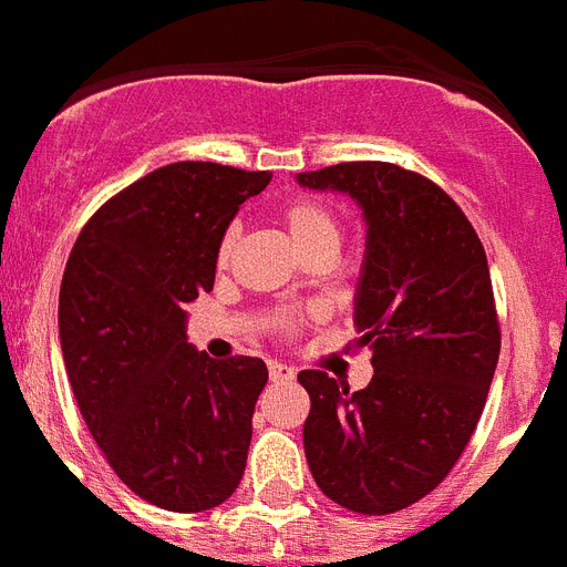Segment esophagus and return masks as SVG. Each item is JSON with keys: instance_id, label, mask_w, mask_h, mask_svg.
<instances>
[{"instance_id": "34e87169", "label": "esophagus", "mask_w": 567, "mask_h": 567, "mask_svg": "<svg viewBox=\"0 0 567 567\" xmlns=\"http://www.w3.org/2000/svg\"><path fill=\"white\" fill-rule=\"evenodd\" d=\"M269 378H271V383H289V380L296 378V369H292V365H284V362H278V360H271Z\"/></svg>"}]
</instances>
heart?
<instances>
[{"label": "heart", "mask_w": 567, "mask_h": 567, "mask_svg": "<svg viewBox=\"0 0 567 567\" xmlns=\"http://www.w3.org/2000/svg\"><path fill=\"white\" fill-rule=\"evenodd\" d=\"M278 216L287 237L292 239V246L298 248V255L305 260H312V257H330L333 260L337 257L339 243H342V221H339V213L333 207L312 196H296L280 207ZM234 248H237V228H225V234L219 237V246H216V262L221 269L234 257ZM305 312L275 310L269 316V328L278 337L289 339L305 328Z\"/></svg>", "instance_id": "heart-1"}]
</instances>
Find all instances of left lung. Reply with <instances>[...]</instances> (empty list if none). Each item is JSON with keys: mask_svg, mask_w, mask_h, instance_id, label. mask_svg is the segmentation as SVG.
I'll return each instance as SVG.
<instances>
[{"mask_svg": "<svg viewBox=\"0 0 567 567\" xmlns=\"http://www.w3.org/2000/svg\"><path fill=\"white\" fill-rule=\"evenodd\" d=\"M298 184L348 193L365 213L354 321L374 365L360 392L328 371L298 374L307 463L333 504L398 513L451 474L486 406L501 354L486 251L454 198L398 163H337Z\"/></svg>", "mask_w": 567, "mask_h": 567, "instance_id": "left-lung-1", "label": "left lung"}]
</instances>
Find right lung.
Instances as JSON below:
<instances>
[{"instance_id":"right-lung-1","label":"right lung","mask_w":567,"mask_h":567,"mask_svg":"<svg viewBox=\"0 0 567 567\" xmlns=\"http://www.w3.org/2000/svg\"><path fill=\"white\" fill-rule=\"evenodd\" d=\"M269 181L207 161L161 166L90 216L63 269L75 404L116 477L169 513L225 504L246 471L266 362L198 354L184 307L210 292L219 237Z\"/></svg>"}]
</instances>
